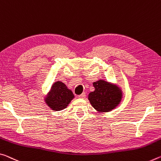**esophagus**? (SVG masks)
<instances>
[{"label": "esophagus", "mask_w": 161, "mask_h": 161, "mask_svg": "<svg viewBox=\"0 0 161 161\" xmlns=\"http://www.w3.org/2000/svg\"><path fill=\"white\" fill-rule=\"evenodd\" d=\"M85 97H86V94H85V92H83L82 94H80V95H79V96H78V97H79V98H80V99H85Z\"/></svg>", "instance_id": "obj_1"}]
</instances>
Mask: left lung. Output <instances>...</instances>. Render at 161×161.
I'll return each instance as SVG.
<instances>
[{"label": "left lung", "instance_id": "1", "mask_svg": "<svg viewBox=\"0 0 161 161\" xmlns=\"http://www.w3.org/2000/svg\"><path fill=\"white\" fill-rule=\"evenodd\" d=\"M94 91L88 95L92 106L99 113H108L116 108L122 97L121 89L103 80L93 82Z\"/></svg>", "mask_w": 161, "mask_h": 161}]
</instances>
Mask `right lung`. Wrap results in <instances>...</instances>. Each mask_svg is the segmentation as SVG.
I'll list each match as a JSON object with an SVG mask.
<instances>
[{
	"mask_svg": "<svg viewBox=\"0 0 161 161\" xmlns=\"http://www.w3.org/2000/svg\"><path fill=\"white\" fill-rule=\"evenodd\" d=\"M74 97L75 95L67 85L62 81H57L52 85L44 100L52 110L60 111L67 108Z\"/></svg>",
	"mask_w": 161,
	"mask_h": 161,
	"instance_id": "obj_1",
	"label": "right lung"
}]
</instances>
